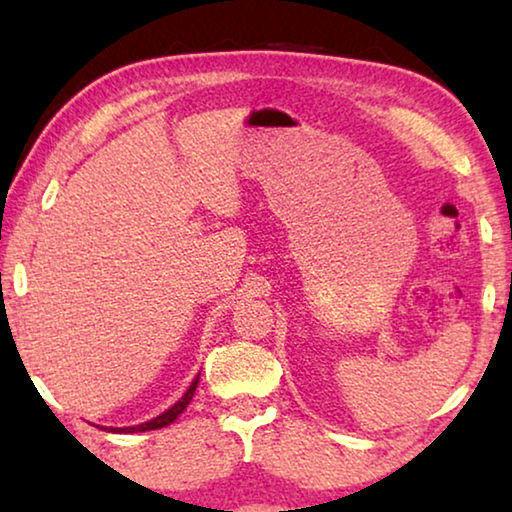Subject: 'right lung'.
Masks as SVG:
<instances>
[{"mask_svg":"<svg viewBox=\"0 0 512 512\" xmlns=\"http://www.w3.org/2000/svg\"><path fill=\"white\" fill-rule=\"evenodd\" d=\"M198 377H201V372H198L196 379L192 381V386L187 388V393H185L183 397H180V400H178L176 404L169 406L167 411L160 413L158 418H153V420H149V422H142V424H135V427H110V431H112V433H137V431H151V429L167 427V424H171L173 420H176L178 415L187 409V404L192 402L194 391H196V386H198Z\"/></svg>","mask_w":512,"mask_h":512,"instance_id":"obj_1","label":"right lung"}]
</instances>
